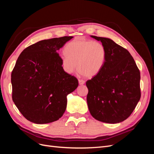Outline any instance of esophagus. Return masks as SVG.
Returning <instances> with one entry per match:
<instances>
[{"instance_id": "1", "label": "esophagus", "mask_w": 154, "mask_h": 154, "mask_svg": "<svg viewBox=\"0 0 154 154\" xmlns=\"http://www.w3.org/2000/svg\"><path fill=\"white\" fill-rule=\"evenodd\" d=\"M78 82H79V84H80V85H83V84H85V81H84V80H78Z\"/></svg>"}]
</instances>
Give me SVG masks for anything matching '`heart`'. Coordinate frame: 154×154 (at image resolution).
<instances>
[{
    "label": "heart",
    "mask_w": 154,
    "mask_h": 154,
    "mask_svg": "<svg viewBox=\"0 0 154 154\" xmlns=\"http://www.w3.org/2000/svg\"><path fill=\"white\" fill-rule=\"evenodd\" d=\"M60 54L63 69L67 73L78 71L87 78L96 76L103 69L106 59V49L100 42L76 39L70 42Z\"/></svg>",
    "instance_id": "b5f03b06"
}]
</instances>
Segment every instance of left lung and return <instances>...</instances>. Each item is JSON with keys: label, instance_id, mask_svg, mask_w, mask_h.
<instances>
[{"label": "left lung", "instance_id": "8db88e82", "mask_svg": "<svg viewBox=\"0 0 154 154\" xmlns=\"http://www.w3.org/2000/svg\"><path fill=\"white\" fill-rule=\"evenodd\" d=\"M106 49L101 71L86 82L87 101L94 119L118 123L132 113L141 97L140 72L128 51L110 38L91 35Z\"/></svg>", "mask_w": 154, "mask_h": 154}]
</instances>
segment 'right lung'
I'll use <instances>...</instances> for the list:
<instances>
[{"label":"right lung","mask_w":154,"mask_h":154,"mask_svg":"<svg viewBox=\"0 0 154 154\" xmlns=\"http://www.w3.org/2000/svg\"><path fill=\"white\" fill-rule=\"evenodd\" d=\"M73 36L38 42L18 57L11 73L12 98L21 114L36 124L57 121L67 107V96L78 86L64 71L58 53Z\"/></svg>","instance_id":"obj_1"}]
</instances>
